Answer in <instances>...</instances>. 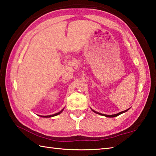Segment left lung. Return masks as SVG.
<instances>
[{"label": "left lung", "mask_w": 156, "mask_h": 156, "mask_svg": "<svg viewBox=\"0 0 156 156\" xmlns=\"http://www.w3.org/2000/svg\"><path fill=\"white\" fill-rule=\"evenodd\" d=\"M129 109H127V110H125V111H122V112H119V113H117V114H115V115H104V114H101V113H100V112H97V111H93L94 112H96V113L97 114H98V115H104V116H105V117H117V116H119V115H121V114H122V113H123V112H126V111H127Z\"/></svg>", "instance_id": "obj_1"}]
</instances>
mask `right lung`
Masks as SVG:
<instances>
[{"mask_svg": "<svg viewBox=\"0 0 156 156\" xmlns=\"http://www.w3.org/2000/svg\"><path fill=\"white\" fill-rule=\"evenodd\" d=\"M62 111L63 110H62L60 112H58V113H55V114H54V115H48V116H41V117H54V116H56V115H59L61 113V112H62Z\"/></svg>", "mask_w": 156, "mask_h": 156, "instance_id": "add662e5", "label": "right lung"}]
</instances>
